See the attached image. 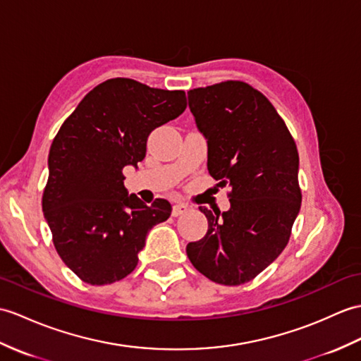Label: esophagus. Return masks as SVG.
Masks as SVG:
<instances>
[{
  "label": "esophagus",
  "mask_w": 361,
  "mask_h": 361,
  "mask_svg": "<svg viewBox=\"0 0 361 361\" xmlns=\"http://www.w3.org/2000/svg\"><path fill=\"white\" fill-rule=\"evenodd\" d=\"M188 211H189V207H188L186 204L178 203V204H173V207H172V215H173V216H180V215H183V214H186Z\"/></svg>",
  "instance_id": "esophagus-1"
}]
</instances>
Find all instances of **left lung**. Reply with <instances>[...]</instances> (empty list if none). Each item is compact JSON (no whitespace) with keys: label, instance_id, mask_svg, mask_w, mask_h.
Wrapping results in <instances>:
<instances>
[{"label":"left lung","instance_id":"obj_1","mask_svg":"<svg viewBox=\"0 0 361 361\" xmlns=\"http://www.w3.org/2000/svg\"><path fill=\"white\" fill-rule=\"evenodd\" d=\"M188 98L207 140V171L231 188V209L200 207L207 232L186 254L209 280L238 286L288 245L301 206L297 145L269 99L245 81L192 89Z\"/></svg>","mask_w":361,"mask_h":361}]
</instances>
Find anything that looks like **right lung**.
Instances as JSON below:
<instances>
[{
    "mask_svg": "<svg viewBox=\"0 0 361 361\" xmlns=\"http://www.w3.org/2000/svg\"><path fill=\"white\" fill-rule=\"evenodd\" d=\"M184 109V90L112 78L61 124L49 150L43 212L58 255L80 280L97 286L123 280L137 267L147 232L169 219L167 200L146 206L128 195L123 169L137 166L150 132Z\"/></svg>",
    "mask_w": 361,
    "mask_h": 361,
    "instance_id": "right-lung-1",
    "label": "right lung"
}]
</instances>
